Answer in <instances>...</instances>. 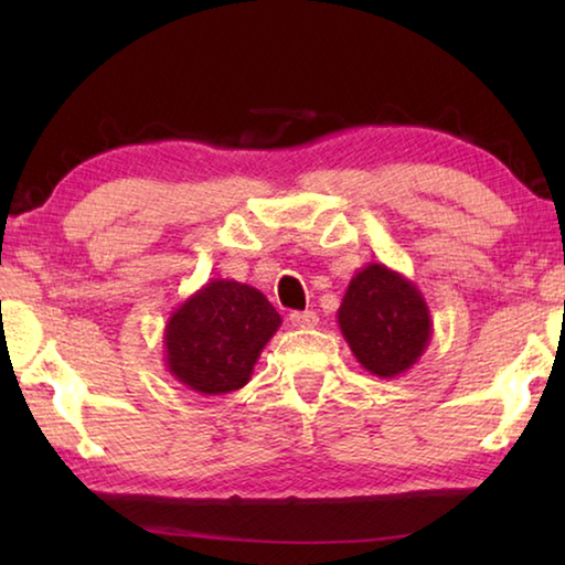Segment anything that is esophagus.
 Returning a JSON list of instances; mask_svg holds the SVG:
<instances>
[{"instance_id": "1", "label": "esophagus", "mask_w": 565, "mask_h": 565, "mask_svg": "<svg viewBox=\"0 0 565 565\" xmlns=\"http://www.w3.org/2000/svg\"><path fill=\"white\" fill-rule=\"evenodd\" d=\"M289 321H291V327H296V329H313L319 323V317L313 311H294Z\"/></svg>"}]
</instances>
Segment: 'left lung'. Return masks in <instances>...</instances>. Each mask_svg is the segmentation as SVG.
<instances>
[{
  "label": "left lung",
  "instance_id": "1",
  "mask_svg": "<svg viewBox=\"0 0 565 565\" xmlns=\"http://www.w3.org/2000/svg\"><path fill=\"white\" fill-rule=\"evenodd\" d=\"M337 321L353 356L379 379L406 374L434 337L431 311L418 286L374 262L353 274Z\"/></svg>",
  "mask_w": 565,
  "mask_h": 565
}]
</instances>
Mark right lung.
Segmentation results:
<instances>
[{
	"mask_svg": "<svg viewBox=\"0 0 565 565\" xmlns=\"http://www.w3.org/2000/svg\"><path fill=\"white\" fill-rule=\"evenodd\" d=\"M279 327V311L259 289L212 279L171 311L164 329L167 371L202 396L232 394L248 384Z\"/></svg>",
	"mask_w": 565,
	"mask_h": 565,
	"instance_id": "add662e5",
	"label": "right lung"
}]
</instances>
